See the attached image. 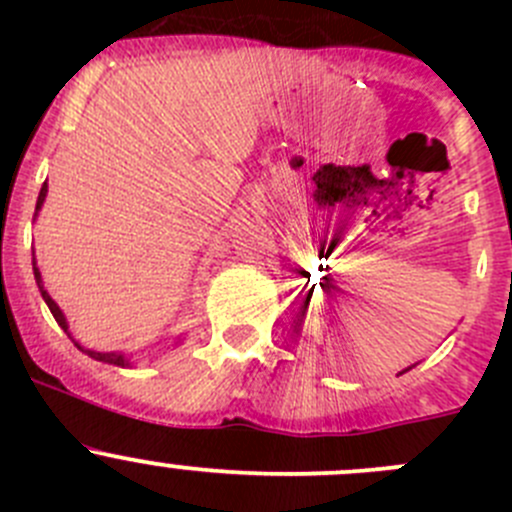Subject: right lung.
Segmentation results:
<instances>
[{
    "label": "right lung",
    "instance_id": "add662e5",
    "mask_svg": "<svg viewBox=\"0 0 512 512\" xmlns=\"http://www.w3.org/2000/svg\"><path fill=\"white\" fill-rule=\"evenodd\" d=\"M46 190H49V185H41V193H39V200H36V213H39L41 210V205H44V198H46ZM36 213H34V218H36ZM34 277H36V285H39V292H41V297H44V302H46V307L51 309V314H54V319L56 322H59V327L64 329L66 334H69L71 337V332H69V322H66V317H64V312H61L59 309V304L54 302V299L49 297V292H46L44 289V282H41V272H39V267H36V257H34ZM76 347L81 349V352H86L91 356V359H96V361H103V364H113V366H131V356H126V354H121V352H94V349H84L81 347L79 342H74Z\"/></svg>",
    "mask_w": 512,
    "mask_h": 512
}]
</instances>
